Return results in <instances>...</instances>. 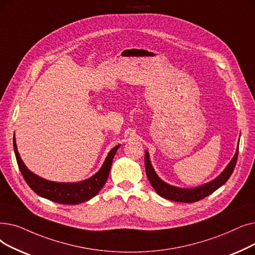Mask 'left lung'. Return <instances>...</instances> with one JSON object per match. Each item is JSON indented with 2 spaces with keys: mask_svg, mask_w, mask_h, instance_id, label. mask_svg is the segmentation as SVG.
Returning <instances> with one entry per match:
<instances>
[{
  "mask_svg": "<svg viewBox=\"0 0 255 255\" xmlns=\"http://www.w3.org/2000/svg\"><path fill=\"white\" fill-rule=\"evenodd\" d=\"M238 155H239V148L237 149L233 160L230 161L228 166L224 169V171L219 176L215 178L214 180H212L209 184H205L194 189H180V188H176L166 184L165 181H163L154 172L153 168L150 164L149 155L147 151H145V161H144L145 171H146V175L149 183L151 184L155 192L159 194L160 196L169 200L177 201V202L192 203V202L199 201L209 196L210 194H212L213 192H215L217 189H219L222 185L226 183L235 170V167L238 161Z\"/></svg>",
  "mask_w": 255,
  "mask_h": 255,
  "instance_id": "obj_1",
  "label": "left lung"
}]
</instances>
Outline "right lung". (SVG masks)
Returning <instances> with one entry per match:
<instances>
[{"label": "right lung", "instance_id": "add662e5", "mask_svg": "<svg viewBox=\"0 0 255 255\" xmlns=\"http://www.w3.org/2000/svg\"><path fill=\"white\" fill-rule=\"evenodd\" d=\"M119 146L120 145H117L109 152L100 171L96 172L92 177L80 181V183H55V181L46 180L35 175L29 170L20 159L15 138H13V147L17 165L28 186L37 195L61 204H78L94 197L106 184L109 173H110L113 157Z\"/></svg>", "mask_w": 255, "mask_h": 255}]
</instances>
